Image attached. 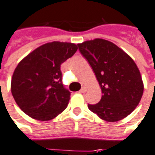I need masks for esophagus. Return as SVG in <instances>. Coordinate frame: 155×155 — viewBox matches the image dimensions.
Returning a JSON list of instances; mask_svg holds the SVG:
<instances>
[{
	"instance_id": "34e87169",
	"label": "esophagus",
	"mask_w": 155,
	"mask_h": 155,
	"mask_svg": "<svg viewBox=\"0 0 155 155\" xmlns=\"http://www.w3.org/2000/svg\"><path fill=\"white\" fill-rule=\"evenodd\" d=\"M85 91H86V90H85V87H82V88L81 89V91H80V92L81 93H85Z\"/></svg>"
}]
</instances>
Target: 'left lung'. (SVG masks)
Listing matches in <instances>:
<instances>
[{"label":"left lung","instance_id":"left-lung-1","mask_svg":"<svg viewBox=\"0 0 155 155\" xmlns=\"http://www.w3.org/2000/svg\"><path fill=\"white\" fill-rule=\"evenodd\" d=\"M101 89V99L88 105L91 111L107 122H117L134 111L141 100L143 83L134 59L116 44L102 38L78 44Z\"/></svg>","mask_w":155,"mask_h":155}]
</instances>
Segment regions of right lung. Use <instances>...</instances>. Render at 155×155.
Here are the masks:
<instances>
[{
	"label": "right lung",
	"instance_id": "1",
	"mask_svg": "<svg viewBox=\"0 0 155 155\" xmlns=\"http://www.w3.org/2000/svg\"><path fill=\"white\" fill-rule=\"evenodd\" d=\"M76 44L48 43L20 61L11 90L17 106L32 118L49 121L68 106L70 92L62 84L60 66L77 51Z\"/></svg>",
	"mask_w": 155,
	"mask_h": 155
}]
</instances>
